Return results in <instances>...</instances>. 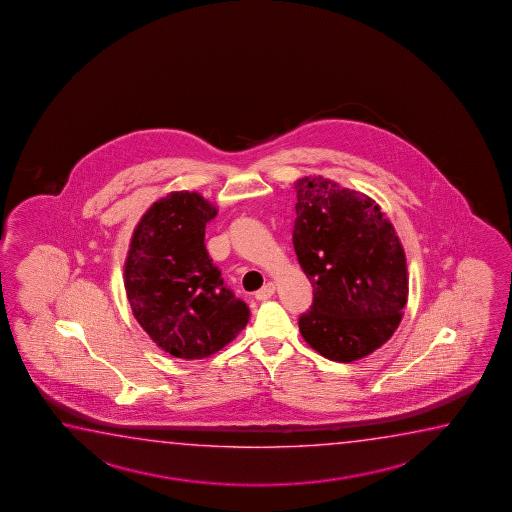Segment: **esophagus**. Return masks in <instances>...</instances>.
I'll return each instance as SVG.
<instances>
[{"mask_svg": "<svg viewBox=\"0 0 512 512\" xmlns=\"http://www.w3.org/2000/svg\"><path fill=\"white\" fill-rule=\"evenodd\" d=\"M275 291V284L268 282V284L264 285L260 291L255 292V298L259 299V301H266V299L271 298V296L275 294Z\"/></svg>", "mask_w": 512, "mask_h": 512, "instance_id": "esophagus-1", "label": "esophagus"}]
</instances>
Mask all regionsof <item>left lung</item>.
Instances as JSON below:
<instances>
[{
	"label": "left lung",
	"mask_w": 512,
	"mask_h": 512,
	"mask_svg": "<svg viewBox=\"0 0 512 512\" xmlns=\"http://www.w3.org/2000/svg\"><path fill=\"white\" fill-rule=\"evenodd\" d=\"M296 197L292 244L314 287L299 331L328 360H360L401 323L408 301L401 241L372 198L330 179H299Z\"/></svg>",
	"instance_id": "1"
}]
</instances>
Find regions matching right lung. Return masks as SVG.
I'll list each match as a JSON object with an SVG mask.
<instances>
[{"mask_svg": "<svg viewBox=\"0 0 512 512\" xmlns=\"http://www.w3.org/2000/svg\"><path fill=\"white\" fill-rule=\"evenodd\" d=\"M216 214L200 193L172 191L143 214L127 252L124 285L136 321L182 360L218 353L250 319L205 250V225Z\"/></svg>", "mask_w": 512, "mask_h": 512, "instance_id": "obj_1", "label": "right lung"}]
</instances>
